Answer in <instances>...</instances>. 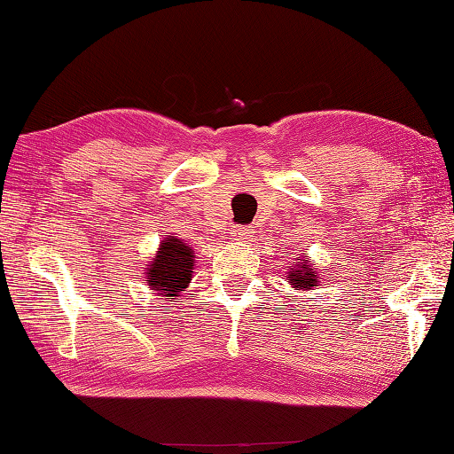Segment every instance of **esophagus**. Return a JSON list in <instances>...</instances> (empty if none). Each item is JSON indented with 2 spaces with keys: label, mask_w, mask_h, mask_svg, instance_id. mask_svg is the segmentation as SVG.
<instances>
[{
  "label": "esophagus",
  "mask_w": 454,
  "mask_h": 454,
  "mask_svg": "<svg viewBox=\"0 0 454 454\" xmlns=\"http://www.w3.org/2000/svg\"><path fill=\"white\" fill-rule=\"evenodd\" d=\"M232 239L242 244H252L255 239V230L254 228H246V226H236L232 230Z\"/></svg>",
  "instance_id": "34e87169"
}]
</instances>
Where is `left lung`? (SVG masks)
<instances>
[{
	"label": "left lung",
	"instance_id": "1",
	"mask_svg": "<svg viewBox=\"0 0 454 454\" xmlns=\"http://www.w3.org/2000/svg\"><path fill=\"white\" fill-rule=\"evenodd\" d=\"M320 281L322 277L317 275L314 262H310L306 254L294 257L293 263L286 269V283L294 291H316V286H320Z\"/></svg>",
	"mask_w": 454,
	"mask_h": 454
}]
</instances>
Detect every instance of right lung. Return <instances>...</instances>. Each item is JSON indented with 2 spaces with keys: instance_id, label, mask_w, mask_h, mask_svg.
<instances>
[{
  "instance_id": "obj_1",
  "label": "right lung",
  "mask_w": 454,
  "mask_h": 454,
  "mask_svg": "<svg viewBox=\"0 0 454 454\" xmlns=\"http://www.w3.org/2000/svg\"><path fill=\"white\" fill-rule=\"evenodd\" d=\"M195 252L191 246L183 242L177 236H168L160 242L156 255L144 267V278L152 291L168 298V302H176L192 281L195 273Z\"/></svg>"
}]
</instances>
